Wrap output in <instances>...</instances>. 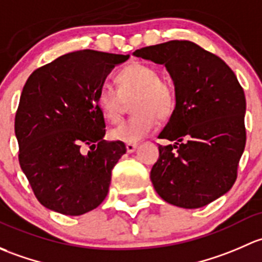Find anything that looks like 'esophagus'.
<instances>
[{"instance_id": "34e87169", "label": "esophagus", "mask_w": 262, "mask_h": 262, "mask_svg": "<svg viewBox=\"0 0 262 262\" xmlns=\"http://www.w3.org/2000/svg\"><path fill=\"white\" fill-rule=\"evenodd\" d=\"M137 149V144H126V150H127V152H134L135 150Z\"/></svg>"}]
</instances>
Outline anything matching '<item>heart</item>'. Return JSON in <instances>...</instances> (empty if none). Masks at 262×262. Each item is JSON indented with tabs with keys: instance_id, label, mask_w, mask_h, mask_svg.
Instances as JSON below:
<instances>
[{
	"instance_id": "1",
	"label": "heart",
	"mask_w": 262,
	"mask_h": 262,
	"mask_svg": "<svg viewBox=\"0 0 262 262\" xmlns=\"http://www.w3.org/2000/svg\"><path fill=\"white\" fill-rule=\"evenodd\" d=\"M118 88L101 85L96 102L108 122L122 118L126 102L135 98L132 111L136 115L112 128L113 140L134 144L145 139L155 130L158 117L164 120L171 115L177 103L174 84L165 75L159 74L155 67L144 63H131L116 75Z\"/></svg>"
}]
</instances>
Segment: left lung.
Masks as SVG:
<instances>
[{"mask_svg":"<svg viewBox=\"0 0 262 262\" xmlns=\"http://www.w3.org/2000/svg\"><path fill=\"white\" fill-rule=\"evenodd\" d=\"M134 55L164 64L177 104L150 172L156 193L180 208H201L231 189L246 145L244 88L220 56L187 40L141 48Z\"/></svg>","mask_w":262,"mask_h":262,"instance_id":"obj_1","label":"left lung"}]
</instances>
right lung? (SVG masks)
<instances>
[{"mask_svg":"<svg viewBox=\"0 0 262 262\" xmlns=\"http://www.w3.org/2000/svg\"><path fill=\"white\" fill-rule=\"evenodd\" d=\"M128 56L73 51L29 77L15 117L18 161L48 209L80 215L107 196L112 169L126 147L103 140L106 123L96 97L106 75Z\"/></svg>","mask_w":262,"mask_h":262,"instance_id":"right-lung-1","label":"right lung"}]
</instances>
